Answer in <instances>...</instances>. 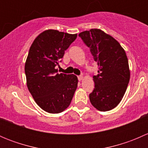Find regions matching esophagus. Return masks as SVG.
Instances as JSON below:
<instances>
[{"label":"esophagus","instance_id":"obj_1","mask_svg":"<svg viewBox=\"0 0 148 148\" xmlns=\"http://www.w3.org/2000/svg\"><path fill=\"white\" fill-rule=\"evenodd\" d=\"M83 79H84L83 76H79V77H78V79H79V81H82V80Z\"/></svg>","mask_w":148,"mask_h":148}]
</instances>
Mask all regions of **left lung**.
Here are the masks:
<instances>
[{"instance_id": "1", "label": "left lung", "mask_w": 148, "mask_h": 148, "mask_svg": "<svg viewBox=\"0 0 148 148\" xmlns=\"http://www.w3.org/2000/svg\"><path fill=\"white\" fill-rule=\"evenodd\" d=\"M79 36L99 66V74L93 77L95 89L89 100L97 110L110 111L120 104L130 81L126 53L117 40L99 28L83 31Z\"/></svg>"}]
</instances>
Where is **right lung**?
<instances>
[{
    "label": "right lung",
    "mask_w": 148,
    "mask_h": 148,
    "mask_svg": "<svg viewBox=\"0 0 148 148\" xmlns=\"http://www.w3.org/2000/svg\"><path fill=\"white\" fill-rule=\"evenodd\" d=\"M77 34L48 29L34 39L25 63L28 91L46 112L57 114L69 106L78 84L74 74L57 73L65 51Z\"/></svg>",
    "instance_id": "obj_1"
}]
</instances>
